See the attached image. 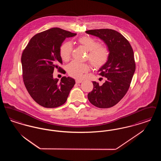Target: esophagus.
<instances>
[{
	"label": "esophagus",
	"instance_id": "34e87169",
	"mask_svg": "<svg viewBox=\"0 0 161 161\" xmlns=\"http://www.w3.org/2000/svg\"><path fill=\"white\" fill-rule=\"evenodd\" d=\"M75 83H77V84H80V83H82V81H81V80H75Z\"/></svg>",
	"mask_w": 161,
	"mask_h": 161
}]
</instances>
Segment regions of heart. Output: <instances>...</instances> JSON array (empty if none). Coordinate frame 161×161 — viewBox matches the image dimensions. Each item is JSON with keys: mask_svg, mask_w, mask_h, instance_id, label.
<instances>
[{"mask_svg": "<svg viewBox=\"0 0 161 161\" xmlns=\"http://www.w3.org/2000/svg\"><path fill=\"white\" fill-rule=\"evenodd\" d=\"M78 43L88 51L86 60H89L93 68L100 69L107 63L110 57V51L107 47L100 45L97 40L87 36L78 38ZM72 52V45L70 43L65 42L63 43L60 48V55L62 60L68 61ZM89 69V66L86 63L72 61L68 66L67 72L70 77L81 79Z\"/></svg>", "mask_w": 161, "mask_h": 161, "instance_id": "obj_1", "label": "heart"}]
</instances>
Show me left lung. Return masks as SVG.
Instances as JSON below:
<instances>
[{"mask_svg":"<svg viewBox=\"0 0 161 161\" xmlns=\"http://www.w3.org/2000/svg\"><path fill=\"white\" fill-rule=\"evenodd\" d=\"M103 40L110 51L107 63L98 70L99 75L106 77L102 86L93 81V88L87 95L88 100L99 108H109L116 105L128 91L136 69L133 49L123 35L111 29L86 31Z\"/></svg>","mask_w":161,"mask_h":161,"instance_id":"left-lung-1","label":"left lung"}]
</instances>
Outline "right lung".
<instances>
[{
    "mask_svg": "<svg viewBox=\"0 0 161 161\" xmlns=\"http://www.w3.org/2000/svg\"><path fill=\"white\" fill-rule=\"evenodd\" d=\"M77 34L53 28L41 32L31 38L23 50L21 61L23 80L32 98L46 108L59 107L65 103L75 84L74 79L63 77L54 79L55 68L64 74L60 48L67 37Z\"/></svg>",
    "mask_w": 161,
    "mask_h": 161,
    "instance_id": "1",
    "label": "right lung"
}]
</instances>
